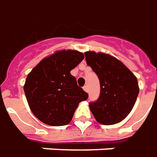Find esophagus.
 <instances>
[{"mask_svg":"<svg viewBox=\"0 0 157 157\" xmlns=\"http://www.w3.org/2000/svg\"><path fill=\"white\" fill-rule=\"evenodd\" d=\"M83 89H84V90L85 92H89V87H88V85H84Z\"/></svg>","mask_w":157,"mask_h":157,"instance_id":"34e87169","label":"esophagus"}]
</instances>
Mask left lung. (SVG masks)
Returning <instances> with one entry per match:
<instances>
[{
    "instance_id": "left-lung-1",
    "label": "left lung",
    "mask_w": 157,
    "mask_h": 157,
    "mask_svg": "<svg viewBox=\"0 0 157 157\" xmlns=\"http://www.w3.org/2000/svg\"><path fill=\"white\" fill-rule=\"evenodd\" d=\"M84 55L87 65L97 74L101 86L98 100L89 105L91 112L104 125L120 123L129 114L137 100V78L112 56L94 52H86Z\"/></svg>"
}]
</instances>
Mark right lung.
<instances>
[{"label":"right lung","mask_w":157,"mask_h":157,"mask_svg":"<svg viewBox=\"0 0 157 157\" xmlns=\"http://www.w3.org/2000/svg\"><path fill=\"white\" fill-rule=\"evenodd\" d=\"M82 52L63 50L45 57L29 73L23 86L31 112L42 123L63 126L89 95L70 71L84 59Z\"/></svg>","instance_id":"right-lung-1"}]
</instances>
